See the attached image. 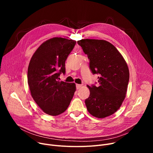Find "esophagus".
<instances>
[{
	"label": "esophagus",
	"mask_w": 153,
	"mask_h": 153,
	"mask_svg": "<svg viewBox=\"0 0 153 153\" xmlns=\"http://www.w3.org/2000/svg\"><path fill=\"white\" fill-rule=\"evenodd\" d=\"M82 87V85L81 84H76V89L78 90L80 88H81Z\"/></svg>",
	"instance_id": "obj_1"
}]
</instances>
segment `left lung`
<instances>
[{"label":"left lung","instance_id":"1","mask_svg":"<svg viewBox=\"0 0 153 153\" xmlns=\"http://www.w3.org/2000/svg\"><path fill=\"white\" fill-rule=\"evenodd\" d=\"M87 55L92 72L99 74L96 87L87 85L90 95L85 100L88 111L103 118L116 112L126 97L130 73L122 55L108 42L84 39L77 41Z\"/></svg>","mask_w":153,"mask_h":153}]
</instances>
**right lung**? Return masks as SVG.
I'll return each mask as SVG.
<instances>
[{
  "mask_svg": "<svg viewBox=\"0 0 153 153\" xmlns=\"http://www.w3.org/2000/svg\"><path fill=\"white\" fill-rule=\"evenodd\" d=\"M75 40L54 37L40 45L30 59L28 84L31 95L45 113L56 116L65 111L76 91V84L59 81L65 74V61Z\"/></svg>",
  "mask_w": 153,
  "mask_h": 153,
  "instance_id": "1",
  "label": "right lung"
}]
</instances>
